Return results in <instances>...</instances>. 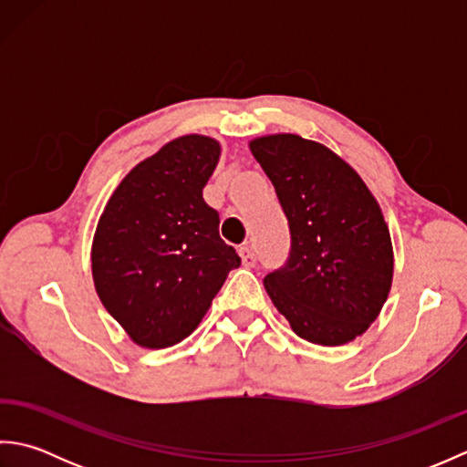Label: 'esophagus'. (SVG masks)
<instances>
[{
  "label": "esophagus",
  "instance_id": "34e87169",
  "mask_svg": "<svg viewBox=\"0 0 467 467\" xmlns=\"http://www.w3.org/2000/svg\"><path fill=\"white\" fill-rule=\"evenodd\" d=\"M239 254H241V261H243L244 266H254L256 265V254H254L251 246H243Z\"/></svg>",
  "mask_w": 467,
  "mask_h": 467
}]
</instances>
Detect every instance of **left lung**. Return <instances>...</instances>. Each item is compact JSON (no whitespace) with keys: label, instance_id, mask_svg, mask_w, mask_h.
Listing matches in <instances>:
<instances>
[{"label":"left lung","instance_id":"obj_1","mask_svg":"<svg viewBox=\"0 0 467 467\" xmlns=\"http://www.w3.org/2000/svg\"><path fill=\"white\" fill-rule=\"evenodd\" d=\"M249 148L289 221L285 266L265 276L301 339L335 347L363 335L393 281V246L379 204L329 148L296 134L254 138Z\"/></svg>","mask_w":467,"mask_h":467}]
</instances>
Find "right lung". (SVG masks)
Listing matches in <instances>:
<instances>
[{"instance_id": "add662e5", "label": "right lung", "mask_w": 467, "mask_h": 467, "mask_svg": "<svg viewBox=\"0 0 467 467\" xmlns=\"http://www.w3.org/2000/svg\"><path fill=\"white\" fill-rule=\"evenodd\" d=\"M221 158L214 138L186 134L136 164L98 221L92 276L106 311L146 349L181 343L241 265L202 198Z\"/></svg>"}]
</instances>
